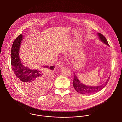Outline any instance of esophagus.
I'll return each instance as SVG.
<instances>
[{"instance_id":"esophagus-1","label":"esophagus","mask_w":122,"mask_h":122,"mask_svg":"<svg viewBox=\"0 0 122 122\" xmlns=\"http://www.w3.org/2000/svg\"><path fill=\"white\" fill-rule=\"evenodd\" d=\"M64 64H63V62L62 61H59L58 63V67H61V66H63Z\"/></svg>"}]
</instances>
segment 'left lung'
<instances>
[{"instance_id":"1","label":"left lung","mask_w":122,"mask_h":122,"mask_svg":"<svg viewBox=\"0 0 122 122\" xmlns=\"http://www.w3.org/2000/svg\"><path fill=\"white\" fill-rule=\"evenodd\" d=\"M97 35L100 40L102 42H103L104 44L108 46H109L107 39L102 34L98 33ZM74 77L73 81V86L74 88L78 93L81 94H85V95L91 94L96 93L99 91L100 90H102V89L105 87V86L106 85V84L108 82V81L110 79V77H109L106 81L104 83L102 84L101 85L97 86H89L81 83L80 81L78 79L75 73H74Z\"/></svg>"}]
</instances>
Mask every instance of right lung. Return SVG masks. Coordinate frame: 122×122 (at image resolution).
<instances>
[{
  "mask_svg": "<svg viewBox=\"0 0 122 122\" xmlns=\"http://www.w3.org/2000/svg\"><path fill=\"white\" fill-rule=\"evenodd\" d=\"M22 40L21 34L17 37L12 45L11 54L12 69L16 82L20 88L31 96H39L44 94L49 88L52 71L54 70L55 66H43V68L38 70L30 69L24 66L20 61L19 54Z\"/></svg>",
  "mask_w": 122,
  "mask_h": 122,
  "instance_id": "right-lung-1",
  "label": "right lung"
}]
</instances>
